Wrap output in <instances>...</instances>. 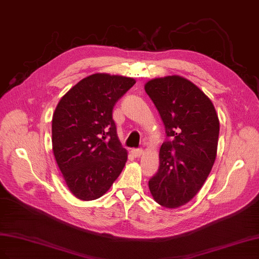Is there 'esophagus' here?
Returning <instances> with one entry per match:
<instances>
[{
	"label": "esophagus",
	"mask_w": 259,
	"mask_h": 259,
	"mask_svg": "<svg viewBox=\"0 0 259 259\" xmlns=\"http://www.w3.org/2000/svg\"><path fill=\"white\" fill-rule=\"evenodd\" d=\"M131 153L134 154V156L139 157V156H141V155L143 154V150L142 149H134V150L131 151Z\"/></svg>",
	"instance_id": "obj_1"
}]
</instances>
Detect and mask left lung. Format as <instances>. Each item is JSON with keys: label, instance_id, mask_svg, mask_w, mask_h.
<instances>
[{"label": "left lung", "instance_id": "obj_1", "mask_svg": "<svg viewBox=\"0 0 259 259\" xmlns=\"http://www.w3.org/2000/svg\"><path fill=\"white\" fill-rule=\"evenodd\" d=\"M144 89L172 140L160 146L159 169L149 181L150 192L162 207H180L198 193L210 174L217 155L218 115L207 95L183 77L155 78Z\"/></svg>", "mask_w": 259, "mask_h": 259}]
</instances>
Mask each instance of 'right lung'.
<instances>
[{
	"instance_id": "right-lung-1",
	"label": "right lung",
	"mask_w": 259,
	"mask_h": 259,
	"mask_svg": "<svg viewBox=\"0 0 259 259\" xmlns=\"http://www.w3.org/2000/svg\"><path fill=\"white\" fill-rule=\"evenodd\" d=\"M136 83L134 78L93 73L58 102L52 119V146L69 191L81 201L104 195L119 177L128 152L118 139L113 108Z\"/></svg>"
}]
</instances>
